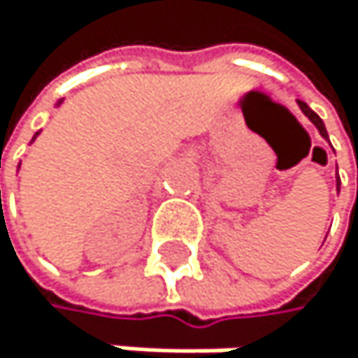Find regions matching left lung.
Instances as JSON below:
<instances>
[{
  "label": "left lung",
  "mask_w": 358,
  "mask_h": 358,
  "mask_svg": "<svg viewBox=\"0 0 358 358\" xmlns=\"http://www.w3.org/2000/svg\"><path fill=\"white\" fill-rule=\"evenodd\" d=\"M299 103V107H301V111L311 120V124L315 127V129H318V133L324 137V139H329V133H327V129H324V122L320 120V115L318 113H315V111H311L309 107H307V103H303V101H296ZM337 191H339V178H337Z\"/></svg>",
  "instance_id": "1"
}]
</instances>
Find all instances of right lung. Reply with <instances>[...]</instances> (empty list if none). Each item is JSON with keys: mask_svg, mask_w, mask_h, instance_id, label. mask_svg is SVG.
Listing matches in <instances>:
<instances>
[{"mask_svg": "<svg viewBox=\"0 0 358 358\" xmlns=\"http://www.w3.org/2000/svg\"><path fill=\"white\" fill-rule=\"evenodd\" d=\"M57 105H62V101H59V103H57ZM36 137H38V133H36V135H34V139H36ZM34 139H31V141H34Z\"/></svg>", "mask_w": 358, "mask_h": 358, "instance_id": "right-lung-1", "label": "right lung"}]
</instances>
